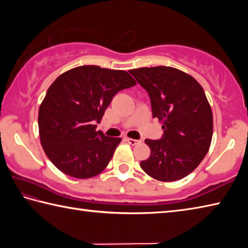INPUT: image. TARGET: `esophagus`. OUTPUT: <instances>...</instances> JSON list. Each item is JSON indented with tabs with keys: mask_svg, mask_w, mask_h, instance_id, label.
Returning a JSON list of instances; mask_svg holds the SVG:
<instances>
[{
	"mask_svg": "<svg viewBox=\"0 0 248 248\" xmlns=\"http://www.w3.org/2000/svg\"><path fill=\"white\" fill-rule=\"evenodd\" d=\"M125 141L128 142L129 144H131V145H137V144H139L140 143V140H136V139H130V138H127V139H125Z\"/></svg>",
	"mask_w": 248,
	"mask_h": 248,
	"instance_id": "esophagus-1",
	"label": "esophagus"
}]
</instances>
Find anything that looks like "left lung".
<instances>
[{
  "mask_svg": "<svg viewBox=\"0 0 248 248\" xmlns=\"http://www.w3.org/2000/svg\"><path fill=\"white\" fill-rule=\"evenodd\" d=\"M129 72L148 92L153 118L164 130L159 140H145L151 154L141 169L161 182L186 177L204 158L212 140V110L203 89L191 75L170 66Z\"/></svg>",
  "mask_w": 248,
  "mask_h": 248,
  "instance_id": "obj_1",
  "label": "left lung"
}]
</instances>
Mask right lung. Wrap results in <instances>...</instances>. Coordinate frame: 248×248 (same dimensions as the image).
Masks as SVG:
<instances>
[{"label": "right lung", "instance_id": "obj_1", "mask_svg": "<svg viewBox=\"0 0 248 248\" xmlns=\"http://www.w3.org/2000/svg\"><path fill=\"white\" fill-rule=\"evenodd\" d=\"M137 84L123 70L83 65L56 78L39 108L40 143L62 173L91 178L106 169L121 138L96 131L105 110L119 91Z\"/></svg>", "mask_w": 248, "mask_h": 248}]
</instances>
